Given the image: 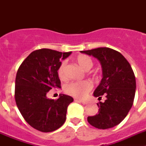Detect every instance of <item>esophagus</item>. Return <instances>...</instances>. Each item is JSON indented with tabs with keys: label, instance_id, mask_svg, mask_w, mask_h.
Returning a JSON list of instances; mask_svg holds the SVG:
<instances>
[{
	"label": "esophagus",
	"instance_id": "34e87169",
	"mask_svg": "<svg viewBox=\"0 0 146 146\" xmlns=\"http://www.w3.org/2000/svg\"><path fill=\"white\" fill-rule=\"evenodd\" d=\"M74 101L78 102H80V103H82V104H87V102H86V101H83V100H80V99H74Z\"/></svg>",
	"mask_w": 146,
	"mask_h": 146
}]
</instances>
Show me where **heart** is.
Segmentation results:
<instances>
[{
	"instance_id": "b5f03b06",
	"label": "heart",
	"mask_w": 146,
	"mask_h": 146,
	"mask_svg": "<svg viewBox=\"0 0 146 146\" xmlns=\"http://www.w3.org/2000/svg\"><path fill=\"white\" fill-rule=\"evenodd\" d=\"M77 64L84 71H89L94 66V62L90 57L85 55H79L76 59ZM66 66V63L65 61L60 64L58 70V74L60 79L65 78V69ZM93 86L90 81L85 80L82 82H72L65 86V91L71 96L76 98L86 97L88 93L91 91Z\"/></svg>"
}]
</instances>
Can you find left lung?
Instances as JSON below:
<instances>
[{
    "label": "left lung",
    "mask_w": 146,
    "mask_h": 146,
    "mask_svg": "<svg viewBox=\"0 0 146 146\" xmlns=\"http://www.w3.org/2000/svg\"><path fill=\"white\" fill-rule=\"evenodd\" d=\"M96 58L102 66V79L94 92L95 97L105 95L98 103V114L88 117L91 126L102 129L119 124L133 104L136 91L135 74L129 63L119 52L108 47L80 51Z\"/></svg>",
    "instance_id": "1"
}]
</instances>
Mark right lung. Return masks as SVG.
Listing matches in <instances>:
<instances>
[{
	"label": "right lung",
	"instance_id": "1",
	"mask_svg": "<svg viewBox=\"0 0 146 146\" xmlns=\"http://www.w3.org/2000/svg\"><path fill=\"white\" fill-rule=\"evenodd\" d=\"M72 52H60L50 49L33 51L22 63L15 80V101L27 123L42 132L60 128L66 118L72 96L60 94L57 100L49 99L50 89L60 88L58 70L61 62Z\"/></svg>",
	"mask_w": 146,
	"mask_h": 146
}]
</instances>
